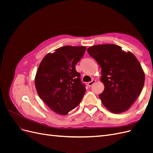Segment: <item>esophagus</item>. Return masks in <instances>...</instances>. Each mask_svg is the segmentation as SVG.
I'll use <instances>...</instances> for the list:
<instances>
[{"label":"esophagus","instance_id":"34e87169","mask_svg":"<svg viewBox=\"0 0 153 153\" xmlns=\"http://www.w3.org/2000/svg\"><path fill=\"white\" fill-rule=\"evenodd\" d=\"M95 82H96V80H92V81L88 82V83H87V85L90 87V86H91L92 84H94Z\"/></svg>","mask_w":153,"mask_h":153}]
</instances>
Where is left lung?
Segmentation results:
<instances>
[{
	"label": "left lung",
	"instance_id": "obj_1",
	"mask_svg": "<svg viewBox=\"0 0 153 153\" xmlns=\"http://www.w3.org/2000/svg\"><path fill=\"white\" fill-rule=\"evenodd\" d=\"M87 52L101 68L100 80L105 89L99 96L105 107L114 114L128 110L144 84L145 73L139 61L131 52L114 44L92 46Z\"/></svg>",
	"mask_w": 153,
	"mask_h": 153
}]
</instances>
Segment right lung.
<instances>
[{
  "instance_id": "obj_1",
  "label": "right lung",
  "mask_w": 153,
  "mask_h": 153,
  "mask_svg": "<svg viewBox=\"0 0 153 153\" xmlns=\"http://www.w3.org/2000/svg\"><path fill=\"white\" fill-rule=\"evenodd\" d=\"M85 50L83 46H64L46 55L39 64L36 89L40 98L55 113L65 115L82 101L85 88L75 65Z\"/></svg>"
}]
</instances>
